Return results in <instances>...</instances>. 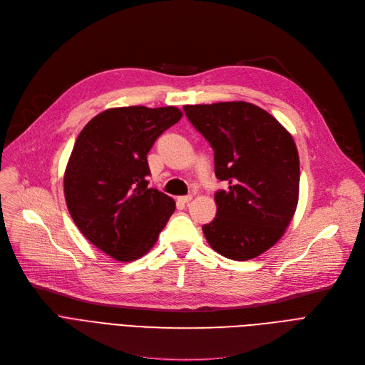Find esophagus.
I'll list each match as a JSON object with an SVG mask.
<instances>
[{
    "instance_id": "obj_1",
    "label": "esophagus",
    "mask_w": 365,
    "mask_h": 365,
    "mask_svg": "<svg viewBox=\"0 0 365 365\" xmlns=\"http://www.w3.org/2000/svg\"><path fill=\"white\" fill-rule=\"evenodd\" d=\"M190 200H192V195L179 197V198H178V202H180V204H187V202H190Z\"/></svg>"
}]
</instances>
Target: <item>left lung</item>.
<instances>
[{
    "mask_svg": "<svg viewBox=\"0 0 365 365\" xmlns=\"http://www.w3.org/2000/svg\"><path fill=\"white\" fill-rule=\"evenodd\" d=\"M187 120L215 150L217 213L202 226L210 247L250 260L275 245L297 208L300 165L292 134L248 102L185 105Z\"/></svg>",
    "mask_w": 365,
    "mask_h": 365,
    "instance_id": "8db88e82",
    "label": "left lung"
}]
</instances>
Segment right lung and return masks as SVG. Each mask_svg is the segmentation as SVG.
I'll return each instance as SVG.
<instances>
[{
	"mask_svg": "<svg viewBox=\"0 0 365 365\" xmlns=\"http://www.w3.org/2000/svg\"><path fill=\"white\" fill-rule=\"evenodd\" d=\"M182 115L176 106L110 108L76 138L63 178L69 215L81 234L115 260L146 255L175 213V200L148 187L146 155Z\"/></svg>",
	"mask_w": 365,
	"mask_h": 365,
	"instance_id": "add662e5",
	"label": "right lung"
}]
</instances>
